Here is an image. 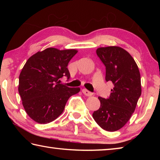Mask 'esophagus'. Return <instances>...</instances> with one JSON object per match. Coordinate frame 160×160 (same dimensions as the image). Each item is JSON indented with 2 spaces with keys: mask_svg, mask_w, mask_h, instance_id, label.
I'll return each instance as SVG.
<instances>
[{
  "mask_svg": "<svg viewBox=\"0 0 160 160\" xmlns=\"http://www.w3.org/2000/svg\"><path fill=\"white\" fill-rule=\"evenodd\" d=\"M82 93L85 94V96H88V97H90V96H92V93L91 92H90V91H88V90H86V89H83V90H82Z\"/></svg>",
  "mask_w": 160,
  "mask_h": 160,
  "instance_id": "1",
  "label": "esophagus"
}]
</instances>
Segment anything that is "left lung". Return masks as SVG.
Returning <instances> with one entry per match:
<instances>
[{
	"mask_svg": "<svg viewBox=\"0 0 160 160\" xmlns=\"http://www.w3.org/2000/svg\"><path fill=\"white\" fill-rule=\"evenodd\" d=\"M96 52L106 67V80L114 87L109 98L98 97L101 105L92 116L102 129L113 132L123 128L134 112L142 92L140 74L133 58L123 48L100 47Z\"/></svg>",
	"mask_w": 160,
	"mask_h": 160,
	"instance_id": "8db88e82",
	"label": "left lung"
}]
</instances>
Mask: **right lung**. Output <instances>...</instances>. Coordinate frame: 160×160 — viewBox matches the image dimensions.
<instances>
[{
    "instance_id": "obj_1",
    "label": "right lung",
    "mask_w": 160,
    "mask_h": 160,
    "mask_svg": "<svg viewBox=\"0 0 160 160\" xmlns=\"http://www.w3.org/2000/svg\"><path fill=\"white\" fill-rule=\"evenodd\" d=\"M76 49L47 48L38 51L27 61L19 76L18 91L26 113L35 122L45 124L63 113L70 97L79 88H68L59 78L70 75L68 64Z\"/></svg>"
}]
</instances>
